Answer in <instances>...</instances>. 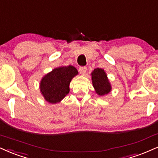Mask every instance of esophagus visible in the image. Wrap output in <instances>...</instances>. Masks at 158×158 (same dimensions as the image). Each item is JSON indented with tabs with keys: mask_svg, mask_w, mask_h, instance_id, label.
Returning a JSON list of instances; mask_svg holds the SVG:
<instances>
[{
	"mask_svg": "<svg viewBox=\"0 0 158 158\" xmlns=\"http://www.w3.org/2000/svg\"><path fill=\"white\" fill-rule=\"evenodd\" d=\"M79 71L81 74L84 75V74H85V73H86V71H87V67H85V66H84V67H80L79 69Z\"/></svg>",
	"mask_w": 158,
	"mask_h": 158,
	"instance_id": "esophagus-1",
	"label": "esophagus"
}]
</instances>
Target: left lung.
Listing matches in <instances>:
<instances>
[{
	"instance_id": "obj_1",
	"label": "left lung",
	"mask_w": 158,
	"mask_h": 158,
	"mask_svg": "<svg viewBox=\"0 0 158 158\" xmlns=\"http://www.w3.org/2000/svg\"><path fill=\"white\" fill-rule=\"evenodd\" d=\"M92 81L96 92L100 96L107 94L111 90L107 74L101 68H96L93 71Z\"/></svg>"
}]
</instances>
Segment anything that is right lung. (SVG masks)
Listing matches in <instances>:
<instances>
[{
  "label": "right lung",
  "mask_w": 158,
  "mask_h": 158,
  "mask_svg": "<svg viewBox=\"0 0 158 158\" xmlns=\"http://www.w3.org/2000/svg\"><path fill=\"white\" fill-rule=\"evenodd\" d=\"M78 73L72 65L55 68L45 75L40 83L42 94L49 103L60 102L69 93V85L72 78Z\"/></svg>",
  "instance_id": "obj_1"
}]
</instances>
